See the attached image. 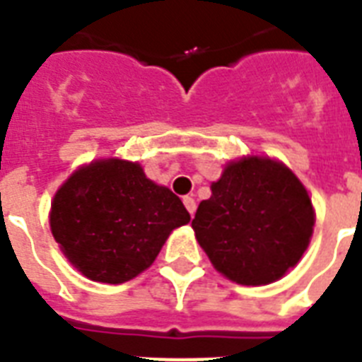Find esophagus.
Here are the masks:
<instances>
[{
	"instance_id": "esophagus-1",
	"label": "esophagus",
	"mask_w": 362,
	"mask_h": 362,
	"mask_svg": "<svg viewBox=\"0 0 362 362\" xmlns=\"http://www.w3.org/2000/svg\"><path fill=\"white\" fill-rule=\"evenodd\" d=\"M184 206L187 209V212L189 214H195V209H197V204H195V199L193 197H184Z\"/></svg>"
}]
</instances>
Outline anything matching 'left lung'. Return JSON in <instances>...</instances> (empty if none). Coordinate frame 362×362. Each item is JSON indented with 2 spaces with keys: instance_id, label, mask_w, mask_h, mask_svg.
Segmentation results:
<instances>
[{
  "instance_id": "8db88e82",
  "label": "left lung",
  "mask_w": 362,
  "mask_h": 362,
  "mask_svg": "<svg viewBox=\"0 0 362 362\" xmlns=\"http://www.w3.org/2000/svg\"><path fill=\"white\" fill-rule=\"evenodd\" d=\"M210 189L192 227L221 274L264 286L298 263L314 231V209L286 165L267 158L233 161Z\"/></svg>"
}]
</instances>
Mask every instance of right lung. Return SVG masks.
I'll return each mask as SVG.
<instances>
[{
	"label": "right lung",
	"mask_w": 362,
	"mask_h": 362,
	"mask_svg": "<svg viewBox=\"0 0 362 362\" xmlns=\"http://www.w3.org/2000/svg\"><path fill=\"white\" fill-rule=\"evenodd\" d=\"M187 221L189 212L169 187L122 159L73 173L50 210V229L67 259L103 284H124L148 269L170 231Z\"/></svg>",
	"instance_id": "right-lung-1"
}]
</instances>
